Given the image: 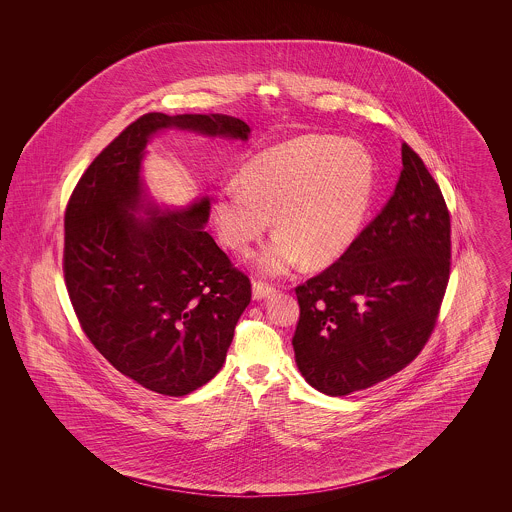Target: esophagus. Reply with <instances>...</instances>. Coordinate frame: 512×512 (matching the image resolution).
Segmentation results:
<instances>
[{
    "mask_svg": "<svg viewBox=\"0 0 512 512\" xmlns=\"http://www.w3.org/2000/svg\"><path fill=\"white\" fill-rule=\"evenodd\" d=\"M276 292L272 286H268L267 282H253V299H265Z\"/></svg>",
    "mask_w": 512,
    "mask_h": 512,
    "instance_id": "esophagus-1",
    "label": "esophagus"
}]
</instances>
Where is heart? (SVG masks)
Listing matches in <instances>:
<instances>
[{"label":"heart","instance_id":"obj_1","mask_svg":"<svg viewBox=\"0 0 512 512\" xmlns=\"http://www.w3.org/2000/svg\"><path fill=\"white\" fill-rule=\"evenodd\" d=\"M374 190V163L363 144L334 136H301L249 159L238 184L213 197L220 242L247 253L270 226L274 240L259 267L278 276L301 259L324 267L357 238Z\"/></svg>","mask_w":512,"mask_h":512}]
</instances>
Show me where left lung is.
Listing matches in <instances>:
<instances>
[{
  "label": "left lung",
  "instance_id": "8db88e82",
  "mask_svg": "<svg viewBox=\"0 0 512 512\" xmlns=\"http://www.w3.org/2000/svg\"><path fill=\"white\" fill-rule=\"evenodd\" d=\"M386 207L340 259L295 288V363L326 395L366 390L422 351L451 270V219L438 182L407 144Z\"/></svg>",
  "mask_w": 512,
  "mask_h": 512
}]
</instances>
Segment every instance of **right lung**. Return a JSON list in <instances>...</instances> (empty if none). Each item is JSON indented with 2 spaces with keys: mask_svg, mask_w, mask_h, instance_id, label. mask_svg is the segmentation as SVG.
<instances>
[{
  "mask_svg": "<svg viewBox=\"0 0 512 512\" xmlns=\"http://www.w3.org/2000/svg\"><path fill=\"white\" fill-rule=\"evenodd\" d=\"M165 128L247 140L228 115L147 113L128 124L78 180L65 213L63 272L78 322L99 353L147 390L182 397L226 359L251 282L205 232L207 197L159 213L142 159ZM146 210L144 220L133 213Z\"/></svg>",
  "mask_w": 512,
  "mask_h": 512,
  "instance_id": "right-lung-1",
  "label": "right lung"
}]
</instances>
